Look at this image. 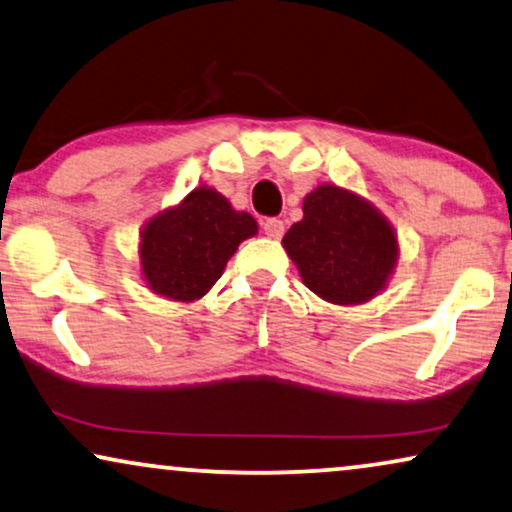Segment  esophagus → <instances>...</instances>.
Masks as SVG:
<instances>
[{
  "label": "esophagus",
  "mask_w": 512,
  "mask_h": 512,
  "mask_svg": "<svg viewBox=\"0 0 512 512\" xmlns=\"http://www.w3.org/2000/svg\"><path fill=\"white\" fill-rule=\"evenodd\" d=\"M262 231L269 238H281L285 231V224L283 220H278V217H267V220H262Z\"/></svg>",
  "instance_id": "obj_1"
}]
</instances>
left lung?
Instances as JSON below:
<instances>
[{"label":"left lung","mask_w":512,"mask_h":512,"mask_svg":"<svg viewBox=\"0 0 512 512\" xmlns=\"http://www.w3.org/2000/svg\"><path fill=\"white\" fill-rule=\"evenodd\" d=\"M302 210L283 248L306 288L339 306L377 297L400 255L393 224L363 196L337 185H318L304 196Z\"/></svg>","instance_id":"1"}]
</instances>
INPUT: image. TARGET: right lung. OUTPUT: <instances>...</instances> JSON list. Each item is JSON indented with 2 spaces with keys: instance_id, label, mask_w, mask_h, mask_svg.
I'll return each mask as SVG.
<instances>
[{
  "instance_id": "right-lung-1",
  "label": "right lung",
  "mask_w": 512,
  "mask_h": 512,
  "mask_svg": "<svg viewBox=\"0 0 512 512\" xmlns=\"http://www.w3.org/2000/svg\"><path fill=\"white\" fill-rule=\"evenodd\" d=\"M255 234L250 213L231 208L213 187H196L177 206L145 222L140 274L156 295L194 302L217 283L238 245Z\"/></svg>"
}]
</instances>
